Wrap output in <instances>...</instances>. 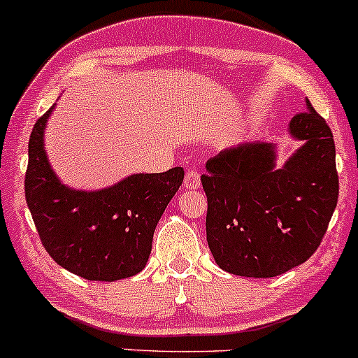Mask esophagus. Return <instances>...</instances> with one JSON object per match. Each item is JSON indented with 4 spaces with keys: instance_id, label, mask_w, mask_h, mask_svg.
<instances>
[{
    "instance_id": "34e87169",
    "label": "esophagus",
    "mask_w": 358,
    "mask_h": 358,
    "mask_svg": "<svg viewBox=\"0 0 358 358\" xmlns=\"http://www.w3.org/2000/svg\"><path fill=\"white\" fill-rule=\"evenodd\" d=\"M200 182H201V174L198 172V169L194 167L187 169L186 174H184V186H186L187 189H196V187H200Z\"/></svg>"
}]
</instances>
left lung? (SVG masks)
Segmentation results:
<instances>
[{"instance_id":"obj_1","label":"left lung","mask_w":358,"mask_h":358,"mask_svg":"<svg viewBox=\"0 0 358 358\" xmlns=\"http://www.w3.org/2000/svg\"><path fill=\"white\" fill-rule=\"evenodd\" d=\"M289 131L305 145L274 169L268 143H241L206 162V241L219 267L274 278L319 248L340 194L336 148L326 120L307 101Z\"/></svg>"}]
</instances>
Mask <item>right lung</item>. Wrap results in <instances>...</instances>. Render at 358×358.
I'll return each instance as SVG.
<instances>
[{"instance_id": "add662e5", "label": "right lung", "mask_w": 358, "mask_h": 358, "mask_svg": "<svg viewBox=\"0 0 358 358\" xmlns=\"http://www.w3.org/2000/svg\"><path fill=\"white\" fill-rule=\"evenodd\" d=\"M51 106L29 139L25 201L44 250L90 281H117L143 271L155 227L182 184V167L134 174L101 191H73L57 179L46 160L43 132Z\"/></svg>"}]
</instances>
